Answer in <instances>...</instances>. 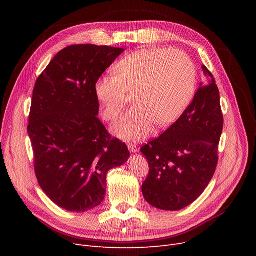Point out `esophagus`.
<instances>
[{
    "instance_id": "34e87169",
    "label": "esophagus",
    "mask_w": 256,
    "mask_h": 256,
    "mask_svg": "<svg viewBox=\"0 0 256 256\" xmlns=\"http://www.w3.org/2000/svg\"><path fill=\"white\" fill-rule=\"evenodd\" d=\"M128 150H130V152H138V150H139L138 146L135 145V144H128Z\"/></svg>"
}]
</instances>
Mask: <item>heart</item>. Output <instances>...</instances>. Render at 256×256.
<instances>
[{"mask_svg": "<svg viewBox=\"0 0 256 256\" xmlns=\"http://www.w3.org/2000/svg\"><path fill=\"white\" fill-rule=\"evenodd\" d=\"M114 72L96 80L94 92L108 121L118 117L132 93L136 104L112 128L116 136L126 141L147 137L156 122L160 128L176 122L195 92V66L180 50H139L121 59Z\"/></svg>", "mask_w": 256, "mask_h": 256, "instance_id": "heart-1", "label": "heart"}]
</instances>
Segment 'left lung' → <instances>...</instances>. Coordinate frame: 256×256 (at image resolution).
Listing matches in <instances>:
<instances>
[{
  "label": "left lung",
  "instance_id": "obj_1",
  "mask_svg": "<svg viewBox=\"0 0 256 256\" xmlns=\"http://www.w3.org/2000/svg\"><path fill=\"white\" fill-rule=\"evenodd\" d=\"M182 115L156 139L142 146L150 173L142 193L150 206L180 210L204 193L218 164L223 130L220 93L210 72Z\"/></svg>",
  "mask_w": 256,
  "mask_h": 256
}]
</instances>
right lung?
Segmentation results:
<instances>
[{
	"label": "right lung",
	"instance_id": "right-lung-1",
	"mask_svg": "<svg viewBox=\"0 0 256 256\" xmlns=\"http://www.w3.org/2000/svg\"><path fill=\"white\" fill-rule=\"evenodd\" d=\"M124 48L76 44L60 50L37 78L28 134L39 186L58 206L84 212L104 198L106 173L130 158L98 118L96 80Z\"/></svg>",
	"mask_w": 256,
	"mask_h": 256
}]
</instances>
